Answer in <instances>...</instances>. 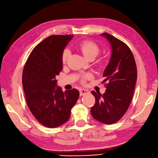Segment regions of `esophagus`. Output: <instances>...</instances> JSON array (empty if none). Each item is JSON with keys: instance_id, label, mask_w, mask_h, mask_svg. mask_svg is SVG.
Returning <instances> with one entry per match:
<instances>
[{"instance_id": "obj_1", "label": "esophagus", "mask_w": 158, "mask_h": 158, "mask_svg": "<svg viewBox=\"0 0 158 158\" xmlns=\"http://www.w3.org/2000/svg\"><path fill=\"white\" fill-rule=\"evenodd\" d=\"M89 93V91L87 90V89H80V94H81V96L84 95V94H86Z\"/></svg>"}]
</instances>
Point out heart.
<instances>
[{"instance_id": "b5f03b06", "label": "heart", "mask_w": 158, "mask_h": 158, "mask_svg": "<svg viewBox=\"0 0 158 158\" xmlns=\"http://www.w3.org/2000/svg\"><path fill=\"white\" fill-rule=\"evenodd\" d=\"M77 48L82 52L84 56L88 60L94 59L99 53V47H98V45L96 43L92 42V41H83V42H81L77 45ZM70 54H71V52H70L69 48H64L61 55V60L63 64H65L67 62L70 56ZM104 64H105V60L103 59H99L98 61V65L99 67H102ZM92 77H93V76L90 73H87L82 76L80 81H81L82 84H85L87 80L91 79Z\"/></svg>"}]
</instances>
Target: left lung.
Masks as SVG:
<instances>
[{"mask_svg":"<svg viewBox=\"0 0 158 158\" xmlns=\"http://www.w3.org/2000/svg\"><path fill=\"white\" fill-rule=\"evenodd\" d=\"M111 46L110 62L104 70L102 82L106 91L103 94L92 91L95 104L91 108L94 119L112 124L127 112L132 100L137 80V68L130 48L122 41L108 33L102 34Z\"/></svg>","mask_w":158,"mask_h":158,"instance_id":"obj_1","label":"left lung"}]
</instances>
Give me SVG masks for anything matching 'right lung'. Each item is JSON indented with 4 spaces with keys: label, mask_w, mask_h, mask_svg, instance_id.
Here are the masks:
<instances>
[{
    "label": "right lung",
    "mask_w": 158,
    "mask_h": 158,
    "mask_svg": "<svg viewBox=\"0 0 158 158\" xmlns=\"http://www.w3.org/2000/svg\"><path fill=\"white\" fill-rule=\"evenodd\" d=\"M72 38L70 35L46 38L30 53L23 69L28 107L36 119L48 128L59 127L69 119L80 95L75 88L64 93L56 80L63 69L62 52Z\"/></svg>",
    "instance_id": "right-lung-1"
}]
</instances>
